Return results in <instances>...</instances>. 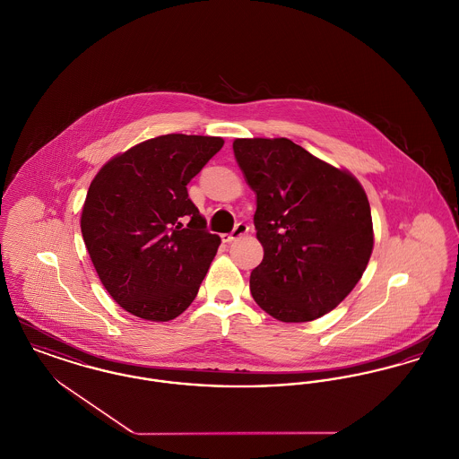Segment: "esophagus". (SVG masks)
<instances>
[{
  "instance_id": "obj_1",
  "label": "esophagus",
  "mask_w": 459,
  "mask_h": 459,
  "mask_svg": "<svg viewBox=\"0 0 459 459\" xmlns=\"http://www.w3.org/2000/svg\"><path fill=\"white\" fill-rule=\"evenodd\" d=\"M247 230H249V227H247L246 223H238L230 234H221V241L227 244L232 243V241H236V239L246 236Z\"/></svg>"
}]
</instances>
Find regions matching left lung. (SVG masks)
I'll return each instance as SVG.
<instances>
[{
	"mask_svg": "<svg viewBox=\"0 0 459 459\" xmlns=\"http://www.w3.org/2000/svg\"><path fill=\"white\" fill-rule=\"evenodd\" d=\"M234 154L256 194L264 260L249 290L282 323H308L351 295L369 264L375 232L366 190L290 138H236Z\"/></svg>",
	"mask_w": 459,
	"mask_h": 459,
	"instance_id": "obj_1",
	"label": "left lung"
}]
</instances>
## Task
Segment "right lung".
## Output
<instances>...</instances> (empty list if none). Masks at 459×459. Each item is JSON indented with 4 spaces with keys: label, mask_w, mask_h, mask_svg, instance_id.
Listing matches in <instances>:
<instances>
[{
    "label": "right lung",
    "mask_w": 459,
    "mask_h": 459,
    "mask_svg": "<svg viewBox=\"0 0 459 459\" xmlns=\"http://www.w3.org/2000/svg\"><path fill=\"white\" fill-rule=\"evenodd\" d=\"M221 147L220 136L149 138L108 160L91 180L82 241L108 295L132 316L166 323L197 295L220 238L206 230L187 184Z\"/></svg>",
    "instance_id": "obj_1"
}]
</instances>
